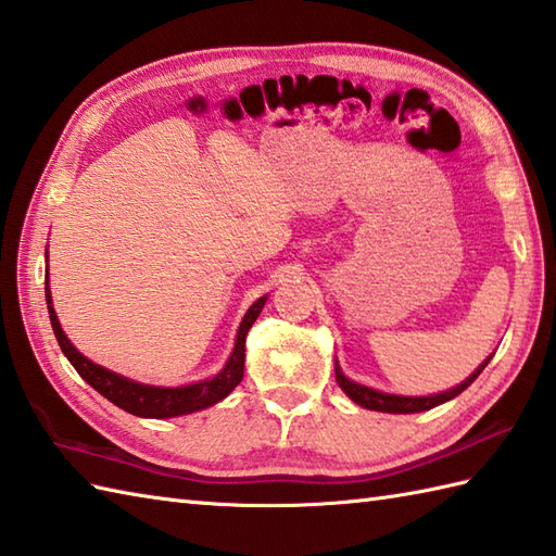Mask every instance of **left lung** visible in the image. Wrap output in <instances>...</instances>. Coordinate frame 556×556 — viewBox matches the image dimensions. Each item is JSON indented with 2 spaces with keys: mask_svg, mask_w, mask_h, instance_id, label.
Returning <instances> with one entry per match:
<instances>
[{
  "mask_svg": "<svg viewBox=\"0 0 556 556\" xmlns=\"http://www.w3.org/2000/svg\"><path fill=\"white\" fill-rule=\"evenodd\" d=\"M488 361H490V358H488ZM488 361L482 363L480 368H478L473 375H470L466 382H460L458 387L448 389V392H444V394H434V396H394V394L375 392V389H370V387H363V384H356V382L346 380V377H344V372H341L339 365H334V375H337V382H339V387L344 389V392H346V396H349L351 401H356V404H358V406H363V408L382 410V413H420V410H430V408H434V406L444 404V401L458 396L460 392H464L466 387L473 384V380H476V377H478L482 370H485Z\"/></svg>",
  "mask_w": 556,
  "mask_h": 556,
  "instance_id": "obj_1",
  "label": "left lung"
}]
</instances>
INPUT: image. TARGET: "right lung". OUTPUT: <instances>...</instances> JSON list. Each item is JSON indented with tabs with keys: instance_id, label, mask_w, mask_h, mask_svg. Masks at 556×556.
Wrapping results in <instances>:
<instances>
[{
	"instance_id": "1",
	"label": "right lung",
	"mask_w": 556,
	"mask_h": 556,
	"mask_svg": "<svg viewBox=\"0 0 556 556\" xmlns=\"http://www.w3.org/2000/svg\"><path fill=\"white\" fill-rule=\"evenodd\" d=\"M45 299H47V311H50V323H52L59 346H62L64 356L71 361V365H74L83 380H86L92 389H98L104 399H110L114 406L134 413V416L174 418V416H186V413H193V410L217 404V401H222L236 384L241 382L243 361H245V334H248V329L253 327L260 311H263L267 296L257 299L251 305V311L245 313L243 323L239 327V337H236L233 353L219 375H215L212 380H205V382H195L188 387H174V389L138 384L134 380H128V377L116 375L108 368H102V365H96L92 361H88L80 351H76L74 344H71L64 334L62 325H59L56 313L52 308L50 287H45Z\"/></svg>"
}]
</instances>
